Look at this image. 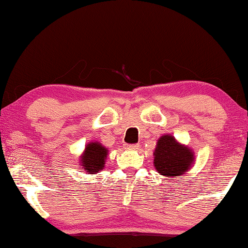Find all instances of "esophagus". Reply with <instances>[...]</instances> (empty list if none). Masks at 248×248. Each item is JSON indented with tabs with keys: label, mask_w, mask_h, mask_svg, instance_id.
<instances>
[{
	"label": "esophagus",
	"mask_w": 248,
	"mask_h": 248,
	"mask_svg": "<svg viewBox=\"0 0 248 248\" xmlns=\"http://www.w3.org/2000/svg\"><path fill=\"white\" fill-rule=\"evenodd\" d=\"M125 148L130 149V150H138V149L140 148V145L139 144H126L125 145Z\"/></svg>",
	"instance_id": "34e87169"
}]
</instances>
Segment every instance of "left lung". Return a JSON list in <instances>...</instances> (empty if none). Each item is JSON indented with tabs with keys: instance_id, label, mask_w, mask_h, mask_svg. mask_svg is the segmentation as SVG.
Returning a JSON list of instances; mask_svg holds the SVG:
<instances>
[{
	"instance_id": "obj_1",
	"label": "left lung",
	"mask_w": 248,
	"mask_h": 248,
	"mask_svg": "<svg viewBox=\"0 0 248 248\" xmlns=\"http://www.w3.org/2000/svg\"><path fill=\"white\" fill-rule=\"evenodd\" d=\"M154 166L160 175L175 178L184 175L194 162V154L188 147L181 144L172 135H162L154 152Z\"/></svg>"
}]
</instances>
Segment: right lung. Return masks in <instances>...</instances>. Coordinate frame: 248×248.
<instances>
[{
	"label": "right lung",
	"instance_id": "add662e5",
	"mask_svg": "<svg viewBox=\"0 0 248 248\" xmlns=\"http://www.w3.org/2000/svg\"><path fill=\"white\" fill-rule=\"evenodd\" d=\"M108 150L99 142H90L80 157V167L86 174H96L105 167Z\"/></svg>",
	"mask_w": 248,
	"mask_h": 248
}]
</instances>
